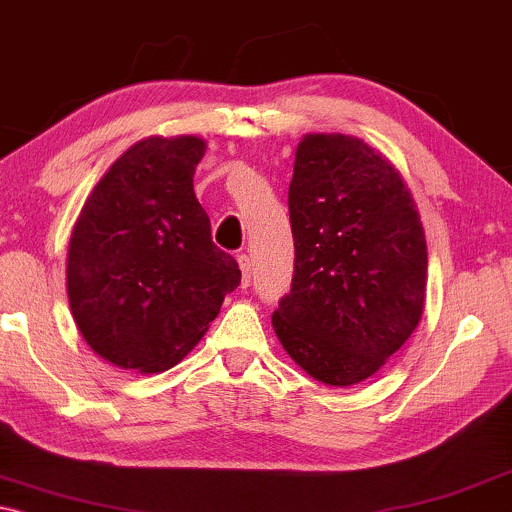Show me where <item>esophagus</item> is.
<instances>
[{
	"label": "esophagus",
	"instance_id": "34e87169",
	"mask_svg": "<svg viewBox=\"0 0 512 512\" xmlns=\"http://www.w3.org/2000/svg\"><path fill=\"white\" fill-rule=\"evenodd\" d=\"M237 263H240V270H242V289H247L251 282V258L247 254H242L237 258Z\"/></svg>",
	"mask_w": 512,
	"mask_h": 512
}]
</instances>
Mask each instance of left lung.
Returning a JSON list of instances; mask_svg holds the SVG:
<instances>
[{"label":"left lung","mask_w":512,"mask_h":512,"mask_svg":"<svg viewBox=\"0 0 512 512\" xmlns=\"http://www.w3.org/2000/svg\"><path fill=\"white\" fill-rule=\"evenodd\" d=\"M296 270L272 328L328 387L375 375L424 312L426 237L396 165L359 137L305 135L289 186Z\"/></svg>","instance_id":"1"}]
</instances>
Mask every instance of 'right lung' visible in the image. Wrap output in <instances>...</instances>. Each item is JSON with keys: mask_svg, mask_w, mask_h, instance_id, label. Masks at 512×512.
I'll return each instance as SVG.
<instances>
[{"mask_svg": "<svg viewBox=\"0 0 512 512\" xmlns=\"http://www.w3.org/2000/svg\"><path fill=\"white\" fill-rule=\"evenodd\" d=\"M195 135L132 144L83 202L67 249V298L97 356L137 373L177 366L240 286L237 261L212 242L193 174Z\"/></svg>", "mask_w": 512, "mask_h": 512, "instance_id": "1", "label": "right lung"}]
</instances>
